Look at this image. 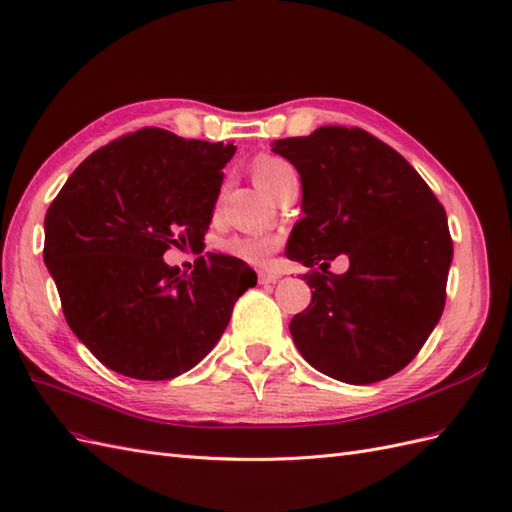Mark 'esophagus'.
I'll list each match as a JSON object with an SVG mask.
<instances>
[{"label":"esophagus","instance_id":"obj_1","mask_svg":"<svg viewBox=\"0 0 512 512\" xmlns=\"http://www.w3.org/2000/svg\"><path fill=\"white\" fill-rule=\"evenodd\" d=\"M277 281H279L277 272H259V283L261 285H270V283H277Z\"/></svg>","mask_w":512,"mask_h":512}]
</instances>
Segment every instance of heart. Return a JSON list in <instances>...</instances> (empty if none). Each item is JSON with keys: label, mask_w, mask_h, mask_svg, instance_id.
Instances as JSON below:
<instances>
[{"label": "heart", "mask_w": 512, "mask_h": 512, "mask_svg": "<svg viewBox=\"0 0 512 512\" xmlns=\"http://www.w3.org/2000/svg\"><path fill=\"white\" fill-rule=\"evenodd\" d=\"M296 175V170L290 162L281 160L277 155H257L253 162V177L261 190L268 194L277 192V188L285 179ZM279 246V240L270 233H244V235H231L220 244L222 251L227 255L246 261V264L261 266L266 264L268 257Z\"/></svg>", "instance_id": "1"}]
</instances>
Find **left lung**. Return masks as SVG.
I'll return each mask as SVG.
<instances>
[{
  "mask_svg": "<svg viewBox=\"0 0 512 512\" xmlns=\"http://www.w3.org/2000/svg\"><path fill=\"white\" fill-rule=\"evenodd\" d=\"M272 151L303 183L305 218L285 248L311 268V303L290 322L300 355L350 385L400 372L443 313L452 264L443 205L396 149L359 127L326 125L274 140ZM342 252L351 268L333 275L328 264Z\"/></svg>",
  "mask_w": 512,
  "mask_h": 512,
  "instance_id": "left-lung-1",
  "label": "left lung"
}]
</instances>
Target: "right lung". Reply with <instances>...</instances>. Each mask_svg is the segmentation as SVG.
I'll return each instance as SVG.
<instances>
[{"instance_id": "right-lung-1", "label": "right lung", "mask_w": 512, "mask_h": 512, "mask_svg": "<svg viewBox=\"0 0 512 512\" xmlns=\"http://www.w3.org/2000/svg\"><path fill=\"white\" fill-rule=\"evenodd\" d=\"M233 153L144 127L88 155L51 201L45 264L71 331L106 368L138 381L188 372L255 287L231 255L207 253L190 274L164 261L170 246L203 244Z\"/></svg>"}]
</instances>
